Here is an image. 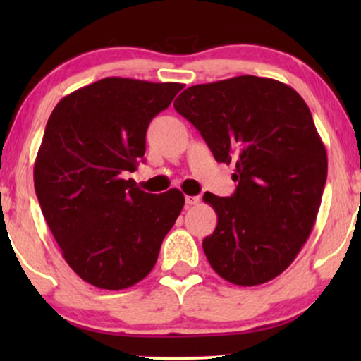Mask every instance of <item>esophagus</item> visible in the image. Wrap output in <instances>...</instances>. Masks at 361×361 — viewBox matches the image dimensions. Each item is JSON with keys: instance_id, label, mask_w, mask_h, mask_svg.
<instances>
[{"instance_id": "obj_1", "label": "esophagus", "mask_w": 361, "mask_h": 361, "mask_svg": "<svg viewBox=\"0 0 361 361\" xmlns=\"http://www.w3.org/2000/svg\"><path fill=\"white\" fill-rule=\"evenodd\" d=\"M200 202L199 195H185V204L187 205H197Z\"/></svg>"}]
</instances>
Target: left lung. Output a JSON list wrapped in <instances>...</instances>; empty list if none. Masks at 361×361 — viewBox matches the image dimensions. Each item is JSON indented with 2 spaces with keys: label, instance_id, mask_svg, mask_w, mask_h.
I'll list each match as a JSON object with an SVG mask.
<instances>
[{
  "label": "left lung",
  "instance_id": "left-lung-1",
  "mask_svg": "<svg viewBox=\"0 0 361 361\" xmlns=\"http://www.w3.org/2000/svg\"><path fill=\"white\" fill-rule=\"evenodd\" d=\"M174 108L216 162L235 164V194L204 195L219 216L202 243L210 266L236 286L274 279L307 241L327 179L309 106L283 82L240 75L189 87Z\"/></svg>",
  "mask_w": 361,
  "mask_h": 361
}]
</instances>
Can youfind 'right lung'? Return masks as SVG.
I'll use <instances>...</instances> for the list:
<instances>
[{"label":"right lung","instance_id":"obj_1","mask_svg":"<svg viewBox=\"0 0 361 361\" xmlns=\"http://www.w3.org/2000/svg\"><path fill=\"white\" fill-rule=\"evenodd\" d=\"M184 85L106 77L63 97L34 162L42 215L67 264L88 284L126 289L154 268L184 194L141 190L133 172L146 131Z\"/></svg>","mask_w":361,"mask_h":361}]
</instances>
